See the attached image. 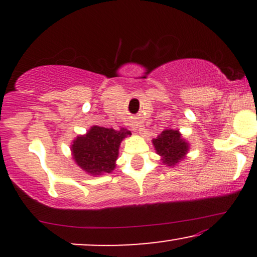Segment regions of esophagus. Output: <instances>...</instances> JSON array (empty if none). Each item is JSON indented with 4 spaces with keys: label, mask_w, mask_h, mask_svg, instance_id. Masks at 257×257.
<instances>
[{
    "label": "esophagus",
    "mask_w": 257,
    "mask_h": 257,
    "mask_svg": "<svg viewBox=\"0 0 257 257\" xmlns=\"http://www.w3.org/2000/svg\"><path fill=\"white\" fill-rule=\"evenodd\" d=\"M135 128H138V126H135Z\"/></svg>",
    "instance_id": "esophagus-1"
}]
</instances>
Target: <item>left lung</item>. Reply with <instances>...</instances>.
<instances>
[{"instance_id":"1","label":"left lung","mask_w":257,"mask_h":257,"mask_svg":"<svg viewBox=\"0 0 257 257\" xmlns=\"http://www.w3.org/2000/svg\"><path fill=\"white\" fill-rule=\"evenodd\" d=\"M156 152L162 157L164 164L174 167L185 158L188 151V143L181 137L179 131L166 129L152 140Z\"/></svg>"}]
</instances>
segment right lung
I'll use <instances>...</instances> for the list:
<instances>
[{"instance_id":"1","label":"right lung","mask_w":257,"mask_h":257,"mask_svg":"<svg viewBox=\"0 0 257 257\" xmlns=\"http://www.w3.org/2000/svg\"><path fill=\"white\" fill-rule=\"evenodd\" d=\"M125 128L112 129L94 125L85 135L73 140L71 151L76 164L90 175L111 173L116 168V159L122 140L131 137Z\"/></svg>"}]
</instances>
